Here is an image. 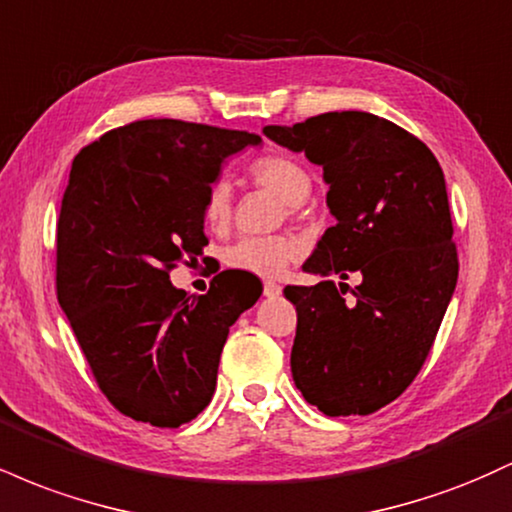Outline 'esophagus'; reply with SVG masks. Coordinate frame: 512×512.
Returning <instances> with one entry per match:
<instances>
[{
  "mask_svg": "<svg viewBox=\"0 0 512 512\" xmlns=\"http://www.w3.org/2000/svg\"><path fill=\"white\" fill-rule=\"evenodd\" d=\"M281 293V286L276 281H264V296L267 298H276Z\"/></svg>",
  "mask_w": 512,
  "mask_h": 512,
  "instance_id": "34e87169",
  "label": "esophagus"
}]
</instances>
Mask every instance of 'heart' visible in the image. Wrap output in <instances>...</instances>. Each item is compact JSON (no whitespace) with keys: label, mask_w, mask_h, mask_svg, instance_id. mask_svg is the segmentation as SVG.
Listing matches in <instances>:
<instances>
[{"label":"heart","mask_w":512,"mask_h":512,"mask_svg":"<svg viewBox=\"0 0 512 512\" xmlns=\"http://www.w3.org/2000/svg\"><path fill=\"white\" fill-rule=\"evenodd\" d=\"M248 178L264 190L274 192L293 211L313 190V175L296 158L286 154H267L248 166ZM202 219L209 228L221 231L231 221V187L226 180L209 182L202 199ZM303 252V243L289 233L279 236H243L223 250L228 269L255 276H279Z\"/></svg>","instance_id":"obj_1"}]
</instances>
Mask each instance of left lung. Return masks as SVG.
Here are the masks:
<instances>
[{"instance_id": "8db88e82", "label": "left lung", "mask_w": 512, "mask_h": 512, "mask_svg": "<svg viewBox=\"0 0 512 512\" xmlns=\"http://www.w3.org/2000/svg\"><path fill=\"white\" fill-rule=\"evenodd\" d=\"M264 134L305 151L330 185L337 223L305 272L361 276L354 301L332 279L284 289L298 313L293 380L327 416H368L414 383L455 291L460 260L443 168L419 137L361 110L269 125Z\"/></svg>"}]
</instances>
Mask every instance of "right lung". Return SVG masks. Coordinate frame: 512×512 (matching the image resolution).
Here are the masks:
<instances>
[{"instance_id":"add662e5","label":"right lung","mask_w":512,"mask_h":512,"mask_svg":"<svg viewBox=\"0 0 512 512\" xmlns=\"http://www.w3.org/2000/svg\"><path fill=\"white\" fill-rule=\"evenodd\" d=\"M260 137L185 120H137L79 151L57 219V301L108 402L178 428L216 390L228 330L262 291L221 272L204 296L170 284L209 243L202 199L221 161Z\"/></svg>"}]
</instances>
